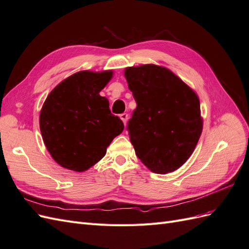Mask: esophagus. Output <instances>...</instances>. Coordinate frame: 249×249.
<instances>
[{
	"label": "esophagus",
	"mask_w": 249,
	"mask_h": 249,
	"mask_svg": "<svg viewBox=\"0 0 249 249\" xmlns=\"http://www.w3.org/2000/svg\"><path fill=\"white\" fill-rule=\"evenodd\" d=\"M119 116H120V119H122L123 122H124V124H125L126 120H127V114H126V113H123V114H120Z\"/></svg>",
	"instance_id": "esophagus-1"
}]
</instances>
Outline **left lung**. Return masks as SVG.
Here are the masks:
<instances>
[{
  "instance_id": "left-lung-1",
  "label": "left lung",
  "mask_w": 249,
  "mask_h": 249,
  "mask_svg": "<svg viewBox=\"0 0 249 249\" xmlns=\"http://www.w3.org/2000/svg\"><path fill=\"white\" fill-rule=\"evenodd\" d=\"M124 76L137 104L126 127L135 153L153 172L177 170L192 155L202 131L196 93L154 64L127 67Z\"/></svg>"
}]
</instances>
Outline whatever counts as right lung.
<instances>
[{"instance_id": "right-lung-1", "label": "right lung", "mask_w": 249, "mask_h": 249, "mask_svg": "<svg viewBox=\"0 0 249 249\" xmlns=\"http://www.w3.org/2000/svg\"><path fill=\"white\" fill-rule=\"evenodd\" d=\"M111 78L112 71H79L48 95L40 111V132L53 159L62 167L87 170L124 131V123L111 113L108 99L100 95Z\"/></svg>"}]
</instances>
